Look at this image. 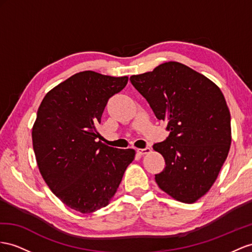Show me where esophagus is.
Instances as JSON below:
<instances>
[{"label":"esophagus","mask_w":252,"mask_h":252,"mask_svg":"<svg viewBox=\"0 0 252 252\" xmlns=\"http://www.w3.org/2000/svg\"><path fill=\"white\" fill-rule=\"evenodd\" d=\"M151 152V148L150 147H146L145 149H137V153L140 154V156H145V154H149Z\"/></svg>","instance_id":"34e87169"}]
</instances>
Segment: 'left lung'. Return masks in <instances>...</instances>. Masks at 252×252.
Wrapping results in <instances>:
<instances>
[{"label":"left lung","mask_w":252,"mask_h":252,"mask_svg":"<svg viewBox=\"0 0 252 252\" xmlns=\"http://www.w3.org/2000/svg\"><path fill=\"white\" fill-rule=\"evenodd\" d=\"M130 81L169 131L164 141L153 145L166 164L156 182L178 201L196 202L216 181L230 150L231 116L221 90L177 62Z\"/></svg>","instance_id":"1"}]
</instances>
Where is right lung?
Here are the masks:
<instances>
[{
	"label": "right lung",
	"mask_w": 252,
	"mask_h": 252,
	"mask_svg": "<svg viewBox=\"0 0 252 252\" xmlns=\"http://www.w3.org/2000/svg\"><path fill=\"white\" fill-rule=\"evenodd\" d=\"M127 80L83 71L51 89L38 108L32 130L38 168L54 195L83 214L108 204L135 158L133 149L96 140L108 99Z\"/></svg>",
	"instance_id": "add662e5"
}]
</instances>
